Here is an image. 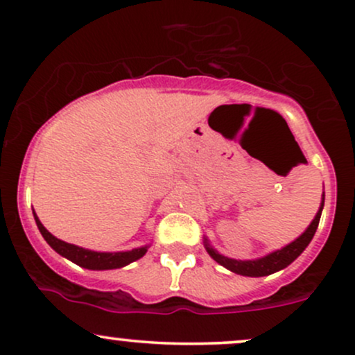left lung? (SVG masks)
Here are the masks:
<instances>
[{"instance_id": "obj_1", "label": "left lung", "mask_w": 355, "mask_h": 355, "mask_svg": "<svg viewBox=\"0 0 355 355\" xmlns=\"http://www.w3.org/2000/svg\"><path fill=\"white\" fill-rule=\"evenodd\" d=\"M324 209V193H322V202H320V207L315 214V218L312 219V223L309 224V227L302 232L297 239H294L293 243L284 245V248L277 249V251L266 254V256L259 257V259H251V261H237V259H231V257L223 256L216 251L214 248L209 244L207 237H204V248L209 256L214 259L218 264L224 266V268L231 270V272L241 274V276H248V277H262V276H269V274L277 272V270H282L291 262H294L299 256L304 252V249L309 245V243L314 237L315 231H318L319 220H320V214H322Z\"/></svg>"}]
</instances>
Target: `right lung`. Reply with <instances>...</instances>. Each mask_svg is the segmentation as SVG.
Listing matches in <instances>:
<instances>
[{
  "label": "right lung",
  "mask_w": 355,
  "mask_h": 355,
  "mask_svg": "<svg viewBox=\"0 0 355 355\" xmlns=\"http://www.w3.org/2000/svg\"><path fill=\"white\" fill-rule=\"evenodd\" d=\"M35 214V220H36V226L40 229L41 236L44 237V241L48 243L51 248L56 251L60 256L66 257L74 264L81 266L85 269H91V270H107V269H119L124 268V266L131 264L137 259L144 256L148 252L149 245H143V248H137L132 249V251H123V252H98V251H89V249L85 248H79V245L64 243V241L58 239L54 237L51 232L46 229L41 220L37 219L36 212Z\"/></svg>",
  "instance_id": "1"
}]
</instances>
